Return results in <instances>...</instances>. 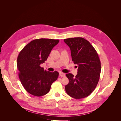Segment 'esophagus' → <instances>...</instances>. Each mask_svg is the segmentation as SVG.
<instances>
[{
  "instance_id": "1",
  "label": "esophagus",
  "mask_w": 121,
  "mask_h": 121,
  "mask_svg": "<svg viewBox=\"0 0 121 121\" xmlns=\"http://www.w3.org/2000/svg\"><path fill=\"white\" fill-rule=\"evenodd\" d=\"M60 77H65V74H64V73H63L60 72Z\"/></svg>"
}]
</instances>
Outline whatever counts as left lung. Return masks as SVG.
<instances>
[{
  "label": "left lung",
  "instance_id": "8db88e82",
  "mask_svg": "<svg viewBox=\"0 0 121 121\" xmlns=\"http://www.w3.org/2000/svg\"><path fill=\"white\" fill-rule=\"evenodd\" d=\"M64 41L70 48L73 61L78 65L75 77L71 73L65 75L69 80L65 86V91L75 99L85 98L93 92L99 80V58L93 46L83 38H68Z\"/></svg>",
  "mask_w": 121,
  "mask_h": 121
}]
</instances>
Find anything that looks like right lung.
Masks as SVG:
<instances>
[{
	"label": "right lung",
	"mask_w": 121,
	"mask_h": 121,
	"mask_svg": "<svg viewBox=\"0 0 121 121\" xmlns=\"http://www.w3.org/2000/svg\"><path fill=\"white\" fill-rule=\"evenodd\" d=\"M58 39H37L29 43L21 51L17 59L19 77L23 87L34 96H41L48 93L59 73L46 71L40 65L47 60Z\"/></svg>",
	"instance_id": "obj_1"
}]
</instances>
